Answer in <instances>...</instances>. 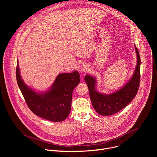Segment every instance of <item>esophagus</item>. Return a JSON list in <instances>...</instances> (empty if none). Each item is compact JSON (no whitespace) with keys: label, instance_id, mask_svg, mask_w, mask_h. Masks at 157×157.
Here are the masks:
<instances>
[{"label":"esophagus","instance_id":"esophagus-1","mask_svg":"<svg viewBox=\"0 0 157 157\" xmlns=\"http://www.w3.org/2000/svg\"><path fill=\"white\" fill-rule=\"evenodd\" d=\"M78 70H79V71L81 73H83V72H85L86 71H87V66L86 64H85L84 63H81L78 67Z\"/></svg>","mask_w":157,"mask_h":157}]
</instances>
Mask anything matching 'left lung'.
Listing matches in <instances>:
<instances>
[{
    "label": "left lung",
    "mask_w": 157,
    "mask_h": 157,
    "mask_svg": "<svg viewBox=\"0 0 157 157\" xmlns=\"http://www.w3.org/2000/svg\"><path fill=\"white\" fill-rule=\"evenodd\" d=\"M135 49L137 55L135 71L128 81L119 90L108 94L99 93L96 90V78L89 75L85 76L84 80L89 88L91 103L99 114L102 116L114 114L125 107L136 97L139 90L140 79V58L136 44Z\"/></svg>",
    "instance_id": "1"
}]
</instances>
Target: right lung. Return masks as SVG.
I'll list each match as a JSON object with an SVG mask.
<instances>
[{"label": "right lung", "mask_w": 157, "mask_h": 157, "mask_svg": "<svg viewBox=\"0 0 157 157\" xmlns=\"http://www.w3.org/2000/svg\"><path fill=\"white\" fill-rule=\"evenodd\" d=\"M17 81L29 109L36 116L52 122H61L70 113L73 91L79 83V74H59L48 90L38 92L28 86L22 79L17 61Z\"/></svg>", "instance_id": "obj_1"}]
</instances>
